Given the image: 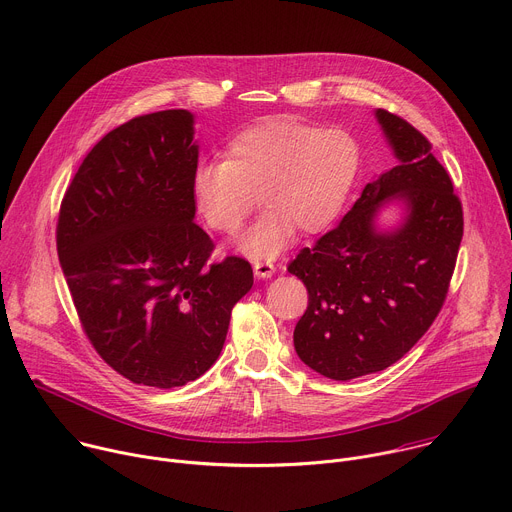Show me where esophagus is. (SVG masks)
I'll return each instance as SVG.
<instances>
[{"label": "esophagus", "instance_id": "esophagus-1", "mask_svg": "<svg viewBox=\"0 0 512 512\" xmlns=\"http://www.w3.org/2000/svg\"><path fill=\"white\" fill-rule=\"evenodd\" d=\"M253 271L259 279H269L275 273V265L271 261H255Z\"/></svg>", "mask_w": 512, "mask_h": 512}]
</instances>
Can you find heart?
<instances>
[{"label":"heart","mask_w":512,"mask_h":512,"mask_svg":"<svg viewBox=\"0 0 512 512\" xmlns=\"http://www.w3.org/2000/svg\"><path fill=\"white\" fill-rule=\"evenodd\" d=\"M362 150L346 129L269 117L235 135L225 162H200L190 194L202 223L237 235L255 208L259 221L239 239L251 259H273L294 239L326 231L340 216L360 172Z\"/></svg>","instance_id":"obj_1"}]
</instances>
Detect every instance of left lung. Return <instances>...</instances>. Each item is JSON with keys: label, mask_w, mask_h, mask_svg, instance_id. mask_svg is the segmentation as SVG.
Masks as SVG:
<instances>
[{"label": "left lung", "mask_w": 512, "mask_h": 512, "mask_svg": "<svg viewBox=\"0 0 512 512\" xmlns=\"http://www.w3.org/2000/svg\"><path fill=\"white\" fill-rule=\"evenodd\" d=\"M375 117L395 166L287 267L308 289L296 352L334 381L383 371L411 350L444 306L464 235L462 204L431 143L385 109ZM393 201L404 214L383 230L378 214Z\"/></svg>", "instance_id": "obj_1"}]
</instances>
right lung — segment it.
<instances>
[{"label": "right lung", "mask_w": 512, "mask_h": 512, "mask_svg": "<svg viewBox=\"0 0 512 512\" xmlns=\"http://www.w3.org/2000/svg\"><path fill=\"white\" fill-rule=\"evenodd\" d=\"M196 166L190 111L141 115L95 145L60 204L58 259L83 330L137 385L204 375L253 285L241 257L208 263L214 245L190 194Z\"/></svg>", "instance_id": "right-lung-1"}]
</instances>
